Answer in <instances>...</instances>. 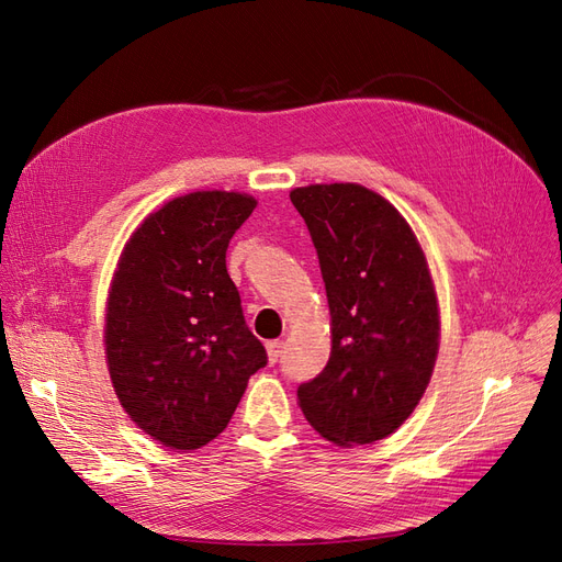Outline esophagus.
<instances>
[{"label": "esophagus", "mask_w": 562, "mask_h": 562, "mask_svg": "<svg viewBox=\"0 0 562 562\" xmlns=\"http://www.w3.org/2000/svg\"><path fill=\"white\" fill-rule=\"evenodd\" d=\"M266 349H268V361L270 363H278L280 355H282V340H270L266 345Z\"/></svg>", "instance_id": "1"}]
</instances>
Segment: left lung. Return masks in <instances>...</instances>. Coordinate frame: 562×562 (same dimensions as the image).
<instances>
[{
  "mask_svg": "<svg viewBox=\"0 0 562 562\" xmlns=\"http://www.w3.org/2000/svg\"><path fill=\"white\" fill-rule=\"evenodd\" d=\"M292 203L315 243L330 310V357L299 403L336 445H370L422 401L438 357L440 317L409 224L355 182L299 187Z\"/></svg>",
  "mask_w": 562,
  "mask_h": 562,
  "instance_id": "1",
  "label": "left lung"
}]
</instances>
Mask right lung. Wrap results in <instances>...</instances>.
<instances>
[{
	"label": "right lung",
	"instance_id": "1",
	"mask_svg": "<svg viewBox=\"0 0 562 562\" xmlns=\"http://www.w3.org/2000/svg\"><path fill=\"white\" fill-rule=\"evenodd\" d=\"M257 201L238 192L178 196L145 220L117 263L106 359L132 422L171 449L215 440L249 375L268 363L226 273V247Z\"/></svg>",
	"mask_w": 562,
	"mask_h": 562
}]
</instances>
